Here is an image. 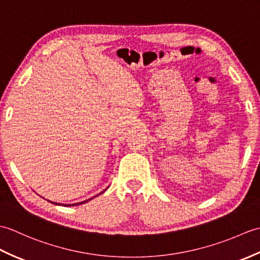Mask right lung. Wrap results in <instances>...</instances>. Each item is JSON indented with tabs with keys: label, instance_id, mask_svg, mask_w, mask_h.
I'll return each instance as SVG.
<instances>
[{
	"label": "right lung",
	"instance_id": "obj_1",
	"mask_svg": "<svg viewBox=\"0 0 260 260\" xmlns=\"http://www.w3.org/2000/svg\"><path fill=\"white\" fill-rule=\"evenodd\" d=\"M103 193V192H102ZM99 194H101V193H99ZM92 198H90V199H88V200H86V201H82V202H78V203H74V204H68V206H79V204H82V203H86V202H88V201H90ZM52 203H54V202H52ZM54 204H58V203H54ZM66 207H67V204H66Z\"/></svg>",
	"mask_w": 260,
	"mask_h": 260
}]
</instances>
